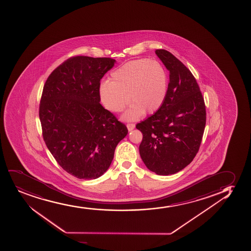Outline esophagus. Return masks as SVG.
Instances as JSON below:
<instances>
[{
    "mask_svg": "<svg viewBox=\"0 0 251 251\" xmlns=\"http://www.w3.org/2000/svg\"><path fill=\"white\" fill-rule=\"evenodd\" d=\"M127 130L128 131H132V130L134 129V127H135V124H127Z\"/></svg>",
    "mask_w": 251,
    "mask_h": 251,
    "instance_id": "esophagus-1",
    "label": "esophagus"
}]
</instances>
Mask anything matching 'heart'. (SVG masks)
Instances as JSON below:
<instances>
[{"label": "heart", "mask_w": 251, "mask_h": 251, "mask_svg": "<svg viewBox=\"0 0 251 251\" xmlns=\"http://www.w3.org/2000/svg\"><path fill=\"white\" fill-rule=\"evenodd\" d=\"M168 86V74L159 62L145 58L132 60L113 70L109 81L101 82L99 98L111 113L121 112L129 101L132 105L123 119L135 120L160 109L166 99Z\"/></svg>", "instance_id": "obj_1"}]
</instances>
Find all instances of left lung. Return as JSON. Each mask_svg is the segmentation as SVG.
I'll list each match as a JSON object with an SVG mask.
<instances>
[{
	"mask_svg": "<svg viewBox=\"0 0 251 251\" xmlns=\"http://www.w3.org/2000/svg\"><path fill=\"white\" fill-rule=\"evenodd\" d=\"M155 53L169 71L168 93L158 112L136 125L143 133L142 160L158 175H174L197 154L206 124L204 101L195 76L171 52Z\"/></svg>",
	"mask_w": 251,
	"mask_h": 251,
	"instance_id": "left-lung-1",
	"label": "left lung"
}]
</instances>
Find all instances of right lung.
Here are the masks:
<instances>
[{"label":"right lung","instance_id":"1","mask_svg":"<svg viewBox=\"0 0 251 251\" xmlns=\"http://www.w3.org/2000/svg\"><path fill=\"white\" fill-rule=\"evenodd\" d=\"M108 57H71L48 76L39 118L43 139L60 166L80 179L107 171L127 127L99 102L100 80L114 66Z\"/></svg>","mask_w":251,"mask_h":251}]
</instances>
